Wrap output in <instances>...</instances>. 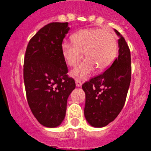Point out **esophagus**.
<instances>
[{
    "instance_id": "esophagus-1",
    "label": "esophagus",
    "mask_w": 151,
    "mask_h": 151,
    "mask_svg": "<svg viewBox=\"0 0 151 151\" xmlns=\"http://www.w3.org/2000/svg\"><path fill=\"white\" fill-rule=\"evenodd\" d=\"M82 85V82L78 79H76V87H81Z\"/></svg>"
}]
</instances>
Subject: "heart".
I'll return each mask as SVG.
<instances>
[{"instance_id":"1","label":"heart","mask_w":151,"mask_h":151,"mask_svg":"<svg viewBox=\"0 0 151 151\" xmlns=\"http://www.w3.org/2000/svg\"><path fill=\"white\" fill-rule=\"evenodd\" d=\"M73 42L63 41L61 50L63 58L69 66H76L83 58L86 59L70 72L77 79L88 77L95 68L99 71L108 69L117 54V41L115 35L108 29H85L72 36Z\"/></svg>"}]
</instances>
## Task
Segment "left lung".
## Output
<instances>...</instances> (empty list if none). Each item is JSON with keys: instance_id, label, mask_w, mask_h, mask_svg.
I'll return each instance as SVG.
<instances>
[{"instance_id": "8db88e82", "label": "left lung", "mask_w": 151, "mask_h": 151, "mask_svg": "<svg viewBox=\"0 0 151 151\" xmlns=\"http://www.w3.org/2000/svg\"><path fill=\"white\" fill-rule=\"evenodd\" d=\"M119 37V56L101 75L82 85L85 93L84 113L91 126L102 128L113 122L125 104L131 82V54L125 38Z\"/></svg>"}]
</instances>
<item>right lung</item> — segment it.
Here are the masks:
<instances>
[{
    "mask_svg": "<svg viewBox=\"0 0 151 151\" xmlns=\"http://www.w3.org/2000/svg\"><path fill=\"white\" fill-rule=\"evenodd\" d=\"M68 22H51L29 41L24 59L23 78L29 106L37 120L47 128L64 120L67 99L76 88L62 54Z\"/></svg>",
    "mask_w": 151,
    "mask_h": 151,
    "instance_id": "right-lung-1",
    "label": "right lung"
}]
</instances>
